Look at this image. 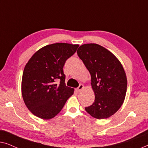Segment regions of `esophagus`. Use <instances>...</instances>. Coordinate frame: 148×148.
I'll return each instance as SVG.
<instances>
[{"label": "esophagus", "mask_w": 148, "mask_h": 148, "mask_svg": "<svg viewBox=\"0 0 148 148\" xmlns=\"http://www.w3.org/2000/svg\"><path fill=\"white\" fill-rule=\"evenodd\" d=\"M84 88V86L83 84H80L79 86V87L77 88V91L78 92H81V91H82L83 89Z\"/></svg>", "instance_id": "1"}]
</instances>
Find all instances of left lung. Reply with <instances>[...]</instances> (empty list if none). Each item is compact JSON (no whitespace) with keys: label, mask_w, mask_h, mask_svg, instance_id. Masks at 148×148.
Instances as JSON below:
<instances>
[{"label":"left lung","mask_w":148,"mask_h":148,"mask_svg":"<svg viewBox=\"0 0 148 148\" xmlns=\"http://www.w3.org/2000/svg\"><path fill=\"white\" fill-rule=\"evenodd\" d=\"M77 53L91 75L95 94L94 103L85 109L94 118H108L121 108L126 96L127 80L122 64L97 44H83Z\"/></svg>","instance_id":"left-lung-1"}]
</instances>
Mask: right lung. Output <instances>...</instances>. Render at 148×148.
<instances>
[{
  "label": "right lung",
  "mask_w": 148,
  "mask_h": 148,
  "mask_svg": "<svg viewBox=\"0 0 148 148\" xmlns=\"http://www.w3.org/2000/svg\"><path fill=\"white\" fill-rule=\"evenodd\" d=\"M78 47V44L67 43L49 44L35 52L26 64L22 76V97L35 116L46 120L54 118L73 94L74 89L66 86L62 69Z\"/></svg>",
  "instance_id": "right-lung-1"
}]
</instances>
